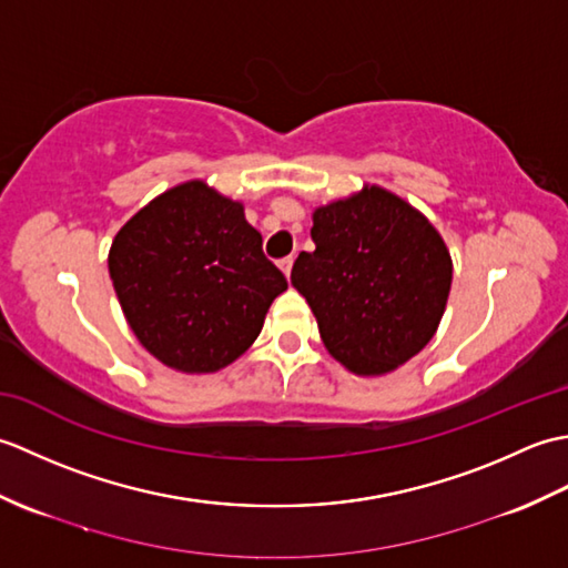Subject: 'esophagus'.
<instances>
[{
  "label": "esophagus",
  "mask_w": 568,
  "mask_h": 568,
  "mask_svg": "<svg viewBox=\"0 0 568 568\" xmlns=\"http://www.w3.org/2000/svg\"><path fill=\"white\" fill-rule=\"evenodd\" d=\"M293 263H295V258H293V256H287V258H283L281 263H277V268H281V271L285 273V277H291V271H293Z\"/></svg>",
  "instance_id": "esophagus-1"
}]
</instances>
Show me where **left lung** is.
<instances>
[{"label": "left lung", "mask_w": 568, "mask_h": 568, "mask_svg": "<svg viewBox=\"0 0 568 568\" xmlns=\"http://www.w3.org/2000/svg\"><path fill=\"white\" fill-rule=\"evenodd\" d=\"M315 251L291 283L327 352L356 376H385L437 334L452 291V253L434 224L395 192L364 185L312 212Z\"/></svg>", "instance_id": "obj_1"}]
</instances>
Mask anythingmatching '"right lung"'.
Returning a JSON list of instances; mask_svg holds the SVG:
<instances>
[{
    "mask_svg": "<svg viewBox=\"0 0 568 568\" xmlns=\"http://www.w3.org/2000/svg\"><path fill=\"white\" fill-rule=\"evenodd\" d=\"M106 263L141 346L187 376L234 364L287 291L244 204L204 180L168 187L141 207L116 232Z\"/></svg>",
    "mask_w": 568,
    "mask_h": 568,
    "instance_id": "1",
    "label": "right lung"
}]
</instances>
